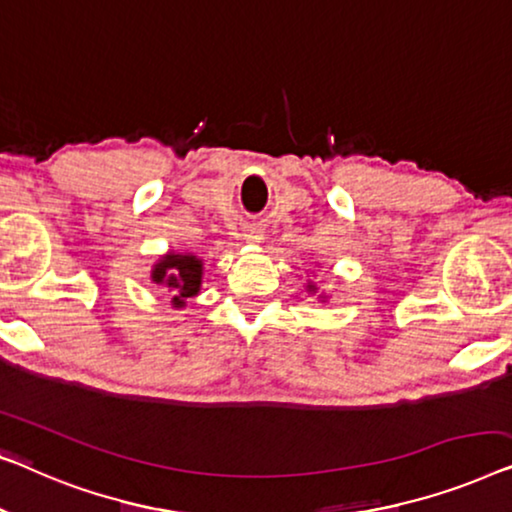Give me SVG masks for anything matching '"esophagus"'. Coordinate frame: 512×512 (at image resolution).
<instances>
[{
	"instance_id": "obj_1",
	"label": "esophagus",
	"mask_w": 512,
	"mask_h": 512,
	"mask_svg": "<svg viewBox=\"0 0 512 512\" xmlns=\"http://www.w3.org/2000/svg\"><path fill=\"white\" fill-rule=\"evenodd\" d=\"M243 236H246V241L253 243V246H259V243H264V232L259 227H248L246 234H243Z\"/></svg>"
}]
</instances>
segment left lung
<instances>
[{
    "mask_svg": "<svg viewBox=\"0 0 512 512\" xmlns=\"http://www.w3.org/2000/svg\"><path fill=\"white\" fill-rule=\"evenodd\" d=\"M304 287H306V292H308V294H318V285H315V283H313V280H306V285H304ZM327 299H329V297H327V294H325V292H322V294H318V301H322V304H325V301H327Z\"/></svg>",
    "mask_w": 512,
    "mask_h": 512,
    "instance_id": "1",
    "label": "left lung"
}]
</instances>
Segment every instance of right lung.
I'll use <instances>...</instances> for the list:
<instances>
[{"label":"right lung","mask_w":512,"mask_h":512,"mask_svg":"<svg viewBox=\"0 0 512 512\" xmlns=\"http://www.w3.org/2000/svg\"><path fill=\"white\" fill-rule=\"evenodd\" d=\"M150 280L157 287H164L171 294V306L176 311L187 306V299L197 297L204 283V259L194 253H178L169 250L157 257V262L150 269Z\"/></svg>","instance_id":"right-lung-1"}]
</instances>
